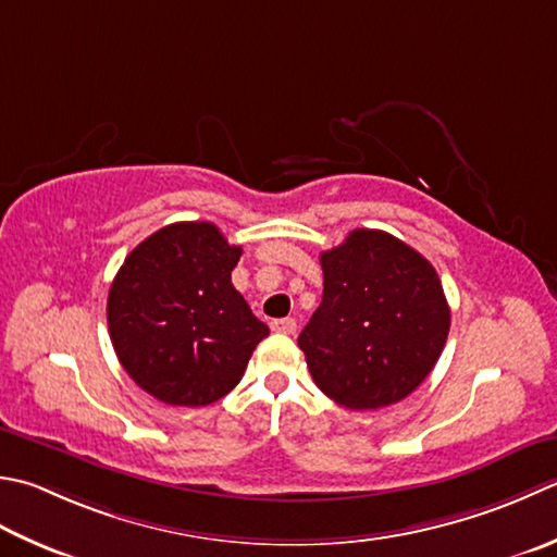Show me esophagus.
<instances>
[{
  "label": "esophagus",
  "instance_id": "esophagus-1",
  "mask_svg": "<svg viewBox=\"0 0 557 557\" xmlns=\"http://www.w3.org/2000/svg\"><path fill=\"white\" fill-rule=\"evenodd\" d=\"M270 325H272V331L285 333V335H292L294 331H297V321H294V319H277V321H272Z\"/></svg>",
  "mask_w": 557,
  "mask_h": 557
}]
</instances>
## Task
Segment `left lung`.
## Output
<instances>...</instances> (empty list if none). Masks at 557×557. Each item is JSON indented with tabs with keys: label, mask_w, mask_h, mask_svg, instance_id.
<instances>
[{
	"label": "left lung",
	"mask_w": 557,
	"mask_h": 557,
	"mask_svg": "<svg viewBox=\"0 0 557 557\" xmlns=\"http://www.w3.org/2000/svg\"><path fill=\"white\" fill-rule=\"evenodd\" d=\"M323 299L299 335L309 372L350 410L394 406L437 364L451 311L437 270L379 228L321 253Z\"/></svg>",
	"instance_id": "obj_1"
}]
</instances>
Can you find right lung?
I'll list each match as a JSON object with an SVG mask.
<instances>
[{
  "instance_id": "1",
  "label": "right lung",
  "mask_w": 557,
  "mask_h": 557,
  "mask_svg": "<svg viewBox=\"0 0 557 557\" xmlns=\"http://www.w3.org/2000/svg\"><path fill=\"white\" fill-rule=\"evenodd\" d=\"M242 246L210 222L147 236L108 292V331L129 379L166 406L198 408L242 381L270 333L232 285Z\"/></svg>"
}]
</instances>
